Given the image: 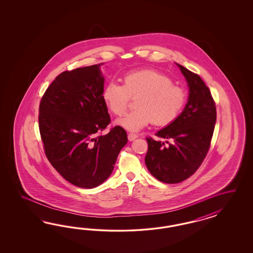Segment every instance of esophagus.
<instances>
[{
    "label": "esophagus",
    "mask_w": 253,
    "mask_h": 253,
    "mask_svg": "<svg viewBox=\"0 0 253 253\" xmlns=\"http://www.w3.org/2000/svg\"><path fill=\"white\" fill-rule=\"evenodd\" d=\"M138 136L136 134H133V133H129L128 134V139H129V141H133L134 139H136Z\"/></svg>",
    "instance_id": "obj_1"
}]
</instances>
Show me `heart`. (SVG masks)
I'll list each match as a JSON object with an SVG mask.
<instances>
[{"label":"heart","mask_w":253,"mask_h":253,"mask_svg":"<svg viewBox=\"0 0 253 253\" xmlns=\"http://www.w3.org/2000/svg\"><path fill=\"white\" fill-rule=\"evenodd\" d=\"M123 85L108 83L102 98L112 114L122 116L129 107L130 98L137 97L136 109L117 121L127 130L138 131L152 122L157 126H167L176 120L185 105L184 89L158 70L130 71L123 76Z\"/></svg>","instance_id":"heart-1"}]
</instances>
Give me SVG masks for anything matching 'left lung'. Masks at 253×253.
Masks as SVG:
<instances>
[{"mask_svg": "<svg viewBox=\"0 0 253 253\" xmlns=\"http://www.w3.org/2000/svg\"><path fill=\"white\" fill-rule=\"evenodd\" d=\"M189 87L188 101L176 120L156 135L146 138V167L159 181L183 182L194 174L206 158L216 123L214 100L207 85L196 73L177 64Z\"/></svg>", "mask_w": 253, "mask_h": 253, "instance_id": "8db88e82", "label": "left lung"}]
</instances>
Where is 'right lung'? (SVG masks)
Masks as SVG:
<instances>
[{
    "label": "right lung",
    "instance_id": "right-lung-1",
    "mask_svg": "<svg viewBox=\"0 0 253 253\" xmlns=\"http://www.w3.org/2000/svg\"><path fill=\"white\" fill-rule=\"evenodd\" d=\"M102 65L62 72L39 107V129L48 161L64 179L82 188L104 183L128 142L121 126L99 134L110 123L102 98Z\"/></svg>",
    "mask_w": 253,
    "mask_h": 253
}]
</instances>
